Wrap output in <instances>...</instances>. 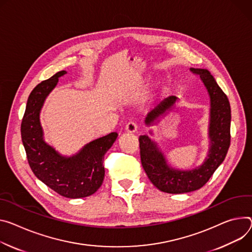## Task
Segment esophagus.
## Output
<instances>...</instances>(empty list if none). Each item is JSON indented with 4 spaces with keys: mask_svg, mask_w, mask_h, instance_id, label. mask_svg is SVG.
<instances>
[{
    "mask_svg": "<svg viewBox=\"0 0 252 252\" xmlns=\"http://www.w3.org/2000/svg\"><path fill=\"white\" fill-rule=\"evenodd\" d=\"M126 129L128 132H135L136 130H138V125H136V123H134V122H129L126 126Z\"/></svg>",
    "mask_w": 252,
    "mask_h": 252,
    "instance_id": "34e87169",
    "label": "esophagus"
}]
</instances>
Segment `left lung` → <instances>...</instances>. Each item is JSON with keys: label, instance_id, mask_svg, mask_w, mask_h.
<instances>
[{"label": "left lung", "instance_id": "8db88e82", "mask_svg": "<svg viewBox=\"0 0 252 252\" xmlns=\"http://www.w3.org/2000/svg\"><path fill=\"white\" fill-rule=\"evenodd\" d=\"M190 70L201 77L211 101L209 126L211 145L204 164L191 171L170 168L163 154L148 135H140L139 138L141 161L145 172L158 190L170 194L188 193L202 188L222 164L230 146L231 108L229 100L208 70L200 68H190ZM176 100L177 97L174 95L166 98L148 114L146 123L153 124L170 109Z\"/></svg>", "mask_w": 252, "mask_h": 252}]
</instances>
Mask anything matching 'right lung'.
<instances>
[{
	"label": "right lung",
	"instance_id": "obj_1",
	"mask_svg": "<svg viewBox=\"0 0 252 252\" xmlns=\"http://www.w3.org/2000/svg\"><path fill=\"white\" fill-rule=\"evenodd\" d=\"M65 73L57 72L32 90L21 124V136L35 176L59 195L76 199L93 195L101 186L105 173L103 158L118 133L110 132L93 141L71 158L61 157L43 141L39 113L45 98Z\"/></svg>",
	"mask_w": 252,
	"mask_h": 252
}]
</instances>
